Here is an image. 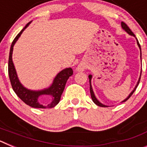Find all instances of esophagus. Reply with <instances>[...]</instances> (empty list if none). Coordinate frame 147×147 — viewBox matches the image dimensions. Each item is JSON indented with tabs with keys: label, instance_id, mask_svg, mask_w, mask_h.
<instances>
[{
	"label": "esophagus",
	"instance_id": "esophagus-1",
	"mask_svg": "<svg viewBox=\"0 0 147 147\" xmlns=\"http://www.w3.org/2000/svg\"><path fill=\"white\" fill-rule=\"evenodd\" d=\"M77 70L78 71H83L84 70V67L82 65H79L77 67Z\"/></svg>",
	"mask_w": 147,
	"mask_h": 147
}]
</instances>
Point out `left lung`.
Instances as JSON below:
<instances>
[{
  "mask_svg": "<svg viewBox=\"0 0 147 147\" xmlns=\"http://www.w3.org/2000/svg\"><path fill=\"white\" fill-rule=\"evenodd\" d=\"M121 26H122V28H123V29L125 30L126 32H127V33L129 34L132 35V36H134V37H136L134 34H133V32H132V31H131L130 28H129V27H128V26H127L125 23H124V22H121ZM137 43H138V46H139L140 50H141V45H140V44H139V42H138V40H137ZM88 78H89V80H90V96H91V98H92V100H93V102H94V103L96 104V105L99 106V107H107V106H106V105H102V103H100V102H98V100H97V98H96V96H95V95H94V93H93V89H92L91 83H90V82H91V81H90V80H91V78H92L91 75H89V76H88ZM140 80H141V76H140L139 80H138V82L137 85H136V88H135V89L133 90H132V92H131L130 94L129 95V96L127 97V98H126V99H124V101H123V102H126L127 100H128L129 98H130V96H132V94H133V93H134V92H135V90H136V88H137L138 85V84H139Z\"/></svg>",
  "mask_w": 147,
  "mask_h": 147,
  "instance_id": "8db88e82",
  "label": "left lung"
}]
</instances>
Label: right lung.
I'll list each match as a JSON object with an SVG mask.
<instances>
[{"label":"right lung","mask_w":147,"mask_h":147,"mask_svg":"<svg viewBox=\"0 0 147 147\" xmlns=\"http://www.w3.org/2000/svg\"><path fill=\"white\" fill-rule=\"evenodd\" d=\"M30 23H31V22L27 23L26 26L21 30V32L15 37V38L13 40L12 43H11V48H10L9 57V64H8L9 76V80L10 82H11V87H12L13 90L15 91L17 96L24 103H26L30 107H34V108H52L59 103L62 92H63L65 87L67 80H68V78L70 76H72L74 72H73L72 68H71V67L62 70L61 72H59L57 75V76L54 79L52 85L50 88H49L48 89L43 90H40V91L30 90L24 88L20 84V81L18 80V76H17L16 71H15V66H14L12 62V58H11L13 46H14L15 43L18 40V39L20 37L22 32L25 30V28L29 25ZM42 94H48L52 98V102L46 106H44L38 103V98L40 95H42Z\"/></svg>","instance_id":"add662e5"}]
</instances>
